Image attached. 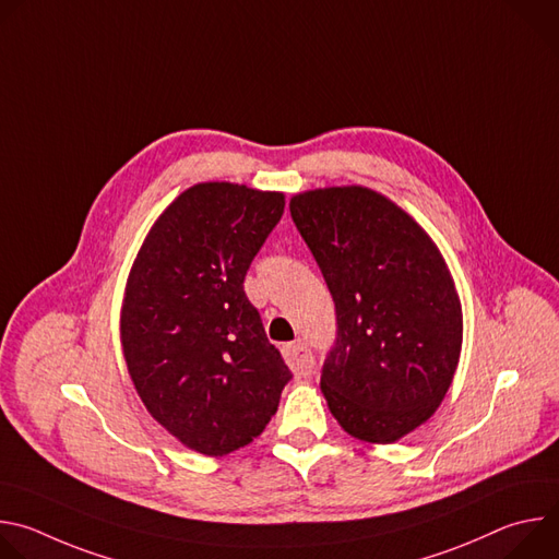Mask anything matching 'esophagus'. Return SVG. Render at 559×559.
<instances>
[{
    "label": "esophagus",
    "instance_id": "1",
    "mask_svg": "<svg viewBox=\"0 0 559 559\" xmlns=\"http://www.w3.org/2000/svg\"><path fill=\"white\" fill-rule=\"evenodd\" d=\"M285 360L289 365V369L298 376L305 378L311 373L313 369V358H311V349L307 347V343H292L285 347Z\"/></svg>",
    "mask_w": 559,
    "mask_h": 559
}]
</instances>
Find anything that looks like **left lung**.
Segmentation results:
<instances>
[{
	"label": "left lung",
	"instance_id": "obj_1",
	"mask_svg": "<svg viewBox=\"0 0 559 559\" xmlns=\"http://www.w3.org/2000/svg\"><path fill=\"white\" fill-rule=\"evenodd\" d=\"M289 212L336 305L321 389L341 427L401 440L440 407L460 347L462 309L427 231L367 188L296 194Z\"/></svg>",
	"mask_w": 559,
	"mask_h": 559
}]
</instances>
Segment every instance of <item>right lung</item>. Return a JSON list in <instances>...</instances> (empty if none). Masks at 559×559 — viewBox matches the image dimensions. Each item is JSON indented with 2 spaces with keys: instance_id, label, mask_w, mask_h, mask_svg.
Masks as SVG:
<instances>
[{
  "instance_id": "1",
  "label": "right lung",
  "mask_w": 559,
  "mask_h": 559,
  "mask_svg": "<svg viewBox=\"0 0 559 559\" xmlns=\"http://www.w3.org/2000/svg\"><path fill=\"white\" fill-rule=\"evenodd\" d=\"M283 210L281 192L199 183L158 216L128 276L121 343L136 393L205 455L261 436L292 380L243 289Z\"/></svg>"
}]
</instances>
